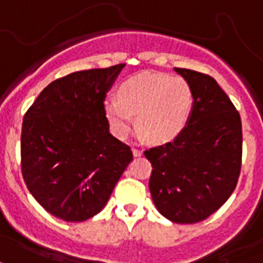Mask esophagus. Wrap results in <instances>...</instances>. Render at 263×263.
Returning <instances> with one entry per match:
<instances>
[{
  "label": "esophagus",
  "instance_id": "obj_1",
  "mask_svg": "<svg viewBox=\"0 0 263 263\" xmlns=\"http://www.w3.org/2000/svg\"><path fill=\"white\" fill-rule=\"evenodd\" d=\"M132 152H133V155L136 156V158H137V156H141L142 155V151L137 149V148H133V149H132Z\"/></svg>",
  "mask_w": 263,
  "mask_h": 263
}]
</instances>
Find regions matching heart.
<instances>
[{
	"label": "heart",
	"mask_w": 263,
	"mask_h": 263,
	"mask_svg": "<svg viewBox=\"0 0 263 263\" xmlns=\"http://www.w3.org/2000/svg\"><path fill=\"white\" fill-rule=\"evenodd\" d=\"M192 90L182 78L160 72H140L119 83L117 99H105L104 117L112 133L127 137L137 115L138 130L151 142L174 140L188 123Z\"/></svg>",
	"instance_id": "heart-1"
}]
</instances>
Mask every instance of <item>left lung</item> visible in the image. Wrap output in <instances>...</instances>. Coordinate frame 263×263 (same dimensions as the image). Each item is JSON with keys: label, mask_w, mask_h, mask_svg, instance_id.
Instances as JSON below:
<instances>
[{"label": "left lung", "mask_w": 263, "mask_h": 263, "mask_svg": "<svg viewBox=\"0 0 263 263\" xmlns=\"http://www.w3.org/2000/svg\"><path fill=\"white\" fill-rule=\"evenodd\" d=\"M192 90L188 123L173 141L145 151L156 209L176 223L215 213L235 191L241 167V121L227 93L209 75L174 68Z\"/></svg>", "instance_id": "8db88e82"}]
</instances>
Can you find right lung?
Listing matches in <instances>:
<instances>
[{
	"mask_svg": "<svg viewBox=\"0 0 263 263\" xmlns=\"http://www.w3.org/2000/svg\"><path fill=\"white\" fill-rule=\"evenodd\" d=\"M123 67L56 79L23 118V178L34 199L63 221L82 222L99 214L133 160L130 146L109 133L103 111Z\"/></svg>",
	"mask_w": 263,
	"mask_h": 263,
	"instance_id": "right-lung-1",
	"label": "right lung"
}]
</instances>
